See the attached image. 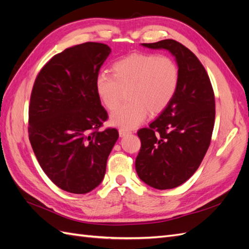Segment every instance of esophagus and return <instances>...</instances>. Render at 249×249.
I'll list each match as a JSON object with an SVG mask.
<instances>
[{"label":"esophagus","mask_w":249,"mask_h":249,"mask_svg":"<svg viewBox=\"0 0 249 249\" xmlns=\"http://www.w3.org/2000/svg\"><path fill=\"white\" fill-rule=\"evenodd\" d=\"M128 133H130L129 130H126V129H123V128L119 129V135H120V137H124V136H126V135H128Z\"/></svg>","instance_id":"obj_1"}]
</instances>
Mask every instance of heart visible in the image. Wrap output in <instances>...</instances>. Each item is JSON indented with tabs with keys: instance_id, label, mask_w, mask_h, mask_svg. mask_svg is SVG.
<instances>
[{
	"instance_id": "obj_1",
	"label": "heart",
	"mask_w": 249,
	"mask_h": 249,
	"mask_svg": "<svg viewBox=\"0 0 249 249\" xmlns=\"http://www.w3.org/2000/svg\"><path fill=\"white\" fill-rule=\"evenodd\" d=\"M113 74L101 72L95 89L108 109H114L129 89L130 103L120 106L110 117L112 125L123 129L139 126L148 112L158 114L175 98L180 81L179 66L167 55L132 53L112 65Z\"/></svg>"
}]
</instances>
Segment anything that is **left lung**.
Returning a JSON list of instances; mask_svg holds the SVG:
<instances>
[{"label": "left lung", "instance_id": "1", "mask_svg": "<svg viewBox=\"0 0 249 249\" xmlns=\"http://www.w3.org/2000/svg\"><path fill=\"white\" fill-rule=\"evenodd\" d=\"M176 56L180 81L175 98L148 127L138 130L141 148L136 159L140 179L157 189L180 186L199 168L212 141L214 93L196 54L175 40L143 43Z\"/></svg>", "mask_w": 249, "mask_h": 249}]
</instances>
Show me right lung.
Masks as SVG:
<instances>
[{"label": "right lung", "instance_id": "obj_1", "mask_svg": "<svg viewBox=\"0 0 249 249\" xmlns=\"http://www.w3.org/2000/svg\"><path fill=\"white\" fill-rule=\"evenodd\" d=\"M111 49L87 42L53 55L37 73L30 95L28 136L44 173L71 194H87L103 180L116 128L108 119L95 79Z\"/></svg>", "mask_w": 249, "mask_h": 249}]
</instances>
